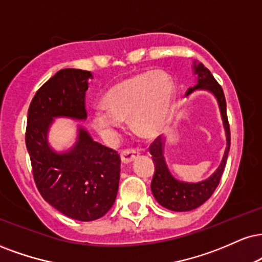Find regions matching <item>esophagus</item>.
<instances>
[{
	"instance_id": "34e87169",
	"label": "esophagus",
	"mask_w": 262,
	"mask_h": 262,
	"mask_svg": "<svg viewBox=\"0 0 262 262\" xmlns=\"http://www.w3.org/2000/svg\"><path fill=\"white\" fill-rule=\"evenodd\" d=\"M139 151L137 150H123L121 152V160L123 163H130L137 157H139Z\"/></svg>"
}]
</instances>
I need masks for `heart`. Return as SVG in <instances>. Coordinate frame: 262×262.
<instances>
[{
  "label": "heart",
  "instance_id": "1",
  "mask_svg": "<svg viewBox=\"0 0 262 262\" xmlns=\"http://www.w3.org/2000/svg\"><path fill=\"white\" fill-rule=\"evenodd\" d=\"M174 83L163 71L145 72L115 83L106 90L102 106L90 117V124L100 133H112L130 121L132 129L145 139L161 134L171 119L174 102Z\"/></svg>",
  "mask_w": 262,
  "mask_h": 262
}]
</instances>
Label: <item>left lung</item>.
<instances>
[{"label": "left lung", "mask_w": 262, "mask_h": 262, "mask_svg": "<svg viewBox=\"0 0 262 262\" xmlns=\"http://www.w3.org/2000/svg\"><path fill=\"white\" fill-rule=\"evenodd\" d=\"M193 71L194 74L196 75V84L193 88H189L187 96L191 95L196 90L209 91L210 94H212L219 103L220 112H221L227 143L222 161L216 171L209 178L195 183L179 181L169 171L165 155H163L166 139L161 140V138H157L151 145L150 154L152 155L154 163H155V173H154L152 182H151V191L161 206L171 211H177V212L196 209L213 194L222 177V173L225 171L227 156H228L229 146H231V133H229L228 118H227L226 99L221 85L215 80L209 69L204 67L203 63L194 61Z\"/></svg>", "instance_id": "left-lung-1"}]
</instances>
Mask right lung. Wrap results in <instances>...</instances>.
Returning a JSON list of instances; mask_svg holds the SVG:
<instances>
[{"instance_id":"1","label":"right lung","mask_w":262,"mask_h":262,"mask_svg":"<svg viewBox=\"0 0 262 262\" xmlns=\"http://www.w3.org/2000/svg\"><path fill=\"white\" fill-rule=\"evenodd\" d=\"M89 71L66 68L50 78L28 110L25 144L41 196L59 212L78 221H95L115 204L121 159L93 139L81 125L71 149L57 151L49 141L55 118L84 122Z\"/></svg>"}]
</instances>
